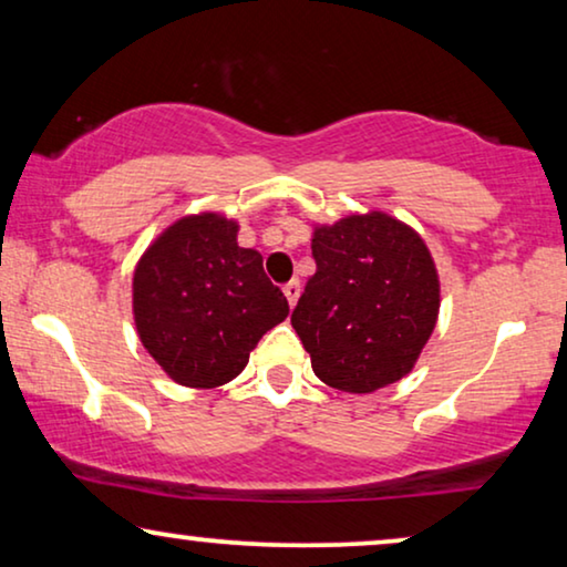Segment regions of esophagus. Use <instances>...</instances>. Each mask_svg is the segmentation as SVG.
I'll list each match as a JSON object with an SVG mask.
<instances>
[{"mask_svg": "<svg viewBox=\"0 0 567 567\" xmlns=\"http://www.w3.org/2000/svg\"><path fill=\"white\" fill-rule=\"evenodd\" d=\"M284 293H286V299H289L291 307L297 305V299H299V293H301V286H299L297 278H293V281H289V284L284 286Z\"/></svg>", "mask_w": 567, "mask_h": 567, "instance_id": "34e87169", "label": "esophagus"}]
</instances>
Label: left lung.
I'll use <instances>...</instances> for the list:
<instances>
[{
  "label": "left lung",
  "instance_id": "left-lung-1",
  "mask_svg": "<svg viewBox=\"0 0 567 567\" xmlns=\"http://www.w3.org/2000/svg\"><path fill=\"white\" fill-rule=\"evenodd\" d=\"M312 258L317 270L291 324L315 374L353 394L405 377L439 315V276L423 239L386 214H355L315 231Z\"/></svg>",
  "mask_w": 567,
  "mask_h": 567
}]
</instances>
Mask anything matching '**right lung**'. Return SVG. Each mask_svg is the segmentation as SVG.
<instances>
[{"label":"right lung","instance_id":"add662e5","mask_svg":"<svg viewBox=\"0 0 567 567\" xmlns=\"http://www.w3.org/2000/svg\"><path fill=\"white\" fill-rule=\"evenodd\" d=\"M286 315L262 255L239 247L237 224L219 214L175 221L136 266L138 338L177 384H227Z\"/></svg>","mask_w":567,"mask_h":567}]
</instances>
